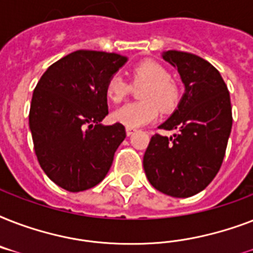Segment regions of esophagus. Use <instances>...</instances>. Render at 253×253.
I'll list each match as a JSON object with an SVG mask.
<instances>
[{"label": "esophagus", "mask_w": 253, "mask_h": 253, "mask_svg": "<svg viewBox=\"0 0 253 253\" xmlns=\"http://www.w3.org/2000/svg\"><path fill=\"white\" fill-rule=\"evenodd\" d=\"M136 131V128L135 127H126V134L127 136H130V135H132Z\"/></svg>", "instance_id": "1"}]
</instances>
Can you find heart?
Here are the masks:
<instances>
[{"mask_svg":"<svg viewBox=\"0 0 253 253\" xmlns=\"http://www.w3.org/2000/svg\"><path fill=\"white\" fill-rule=\"evenodd\" d=\"M131 84L142 85L139 98L111 114V119L127 127L144 126L160 114L172 113L180 103L181 87L170 77L168 69L155 60H143L131 69ZM131 91V85L121 76H111L105 85V95L113 103L122 102Z\"/></svg>","mask_w":253,"mask_h":253,"instance_id":"1","label":"heart"}]
</instances>
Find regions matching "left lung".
Instances as JSON below:
<instances>
[{
  "label": "left lung",
  "instance_id": "obj_1",
  "mask_svg": "<svg viewBox=\"0 0 253 253\" xmlns=\"http://www.w3.org/2000/svg\"><path fill=\"white\" fill-rule=\"evenodd\" d=\"M163 57L177 67L185 94L178 109L159 127L177 134H155L143 167L159 192L186 198L204 190L220 169L232 127L231 102L227 85L209 61L174 49Z\"/></svg>",
  "mask_w": 253,
  "mask_h": 253
}]
</instances>
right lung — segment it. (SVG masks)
Returning <instances> with one entry per match:
<instances>
[{"mask_svg": "<svg viewBox=\"0 0 253 253\" xmlns=\"http://www.w3.org/2000/svg\"><path fill=\"white\" fill-rule=\"evenodd\" d=\"M114 52L79 49L49 67L34 89L29 122L44 173L76 193L99 184L126 138L121 123L102 126L105 85L126 63Z\"/></svg>", "mask_w": 253, "mask_h": 253, "instance_id": "right-lung-1", "label": "right lung"}]
</instances>
